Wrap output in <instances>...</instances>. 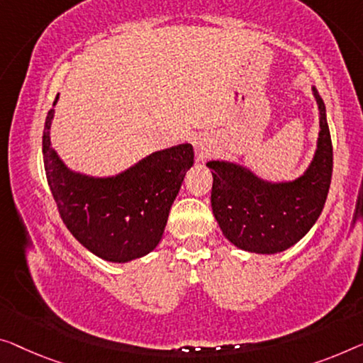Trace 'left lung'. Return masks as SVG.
I'll return each instance as SVG.
<instances>
[{
	"label": "left lung",
	"instance_id": "obj_1",
	"mask_svg": "<svg viewBox=\"0 0 363 363\" xmlns=\"http://www.w3.org/2000/svg\"><path fill=\"white\" fill-rule=\"evenodd\" d=\"M320 107V138L313 163L294 182H264L245 167L210 161L212 210L221 231L240 250L275 254L305 236L321 215L331 186L333 142L324 102Z\"/></svg>",
	"mask_w": 363,
	"mask_h": 363
}]
</instances>
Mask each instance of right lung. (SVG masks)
Masks as SVG:
<instances>
[{
    "label": "right lung",
    "instance_id": "right-lung-1",
    "mask_svg": "<svg viewBox=\"0 0 363 363\" xmlns=\"http://www.w3.org/2000/svg\"><path fill=\"white\" fill-rule=\"evenodd\" d=\"M53 112L48 111L43 125V166L69 233L86 250L111 262H128L153 251L184 176L194 164L191 145L156 151L122 174L94 179L69 171L53 151Z\"/></svg>",
    "mask_w": 363,
    "mask_h": 363
}]
</instances>
